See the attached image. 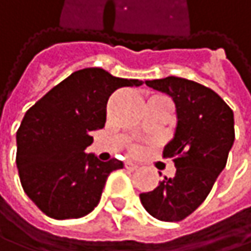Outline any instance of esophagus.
Here are the masks:
<instances>
[{
	"label": "esophagus",
	"instance_id": "1",
	"mask_svg": "<svg viewBox=\"0 0 251 251\" xmlns=\"http://www.w3.org/2000/svg\"><path fill=\"white\" fill-rule=\"evenodd\" d=\"M125 167L127 169V170L133 172V170H136V169H138V164H135V163H132V161H126Z\"/></svg>",
	"mask_w": 251,
	"mask_h": 251
}]
</instances>
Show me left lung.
I'll list each match as a JSON object with an SVG mask.
<instances>
[{"label": "left lung", "mask_w": 251, "mask_h": 251, "mask_svg": "<svg viewBox=\"0 0 251 251\" xmlns=\"http://www.w3.org/2000/svg\"><path fill=\"white\" fill-rule=\"evenodd\" d=\"M145 84L175 101V136L163 157L173 158L176 175L141 193V203L160 221H181L206 199L226 167L235 138L234 113L214 90L186 78L167 76Z\"/></svg>", "instance_id": "left-lung-1"}]
</instances>
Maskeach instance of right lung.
<instances>
[{"label": "right lung", "instance_id": "right-lung-1", "mask_svg": "<svg viewBox=\"0 0 251 251\" xmlns=\"http://www.w3.org/2000/svg\"><path fill=\"white\" fill-rule=\"evenodd\" d=\"M139 79L84 68L48 91L27 112L17 130L16 163L25 195L53 220L81 218L100 202L106 180L124 163H106L84 152L91 132L106 124V104L121 87Z\"/></svg>", "mask_w": 251, "mask_h": 251}]
</instances>
